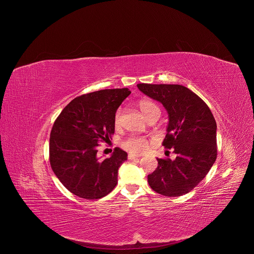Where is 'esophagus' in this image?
<instances>
[{
  "instance_id": "obj_1",
  "label": "esophagus",
  "mask_w": 254,
  "mask_h": 254,
  "mask_svg": "<svg viewBox=\"0 0 254 254\" xmlns=\"http://www.w3.org/2000/svg\"><path fill=\"white\" fill-rule=\"evenodd\" d=\"M138 158H140V156H138V155L128 154V156H127V159H128V160H135V159H138Z\"/></svg>"
}]
</instances>
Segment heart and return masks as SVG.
<instances>
[{"label":"heart","instance_id":"obj_1","mask_svg":"<svg viewBox=\"0 0 254 254\" xmlns=\"http://www.w3.org/2000/svg\"><path fill=\"white\" fill-rule=\"evenodd\" d=\"M138 107L142 115L147 120H150L153 117L160 116L161 112L159 106L151 101V100H140L138 102ZM121 118H122V111L119 110L115 116V125L118 127L121 124ZM122 147L132 154H140L143 151H146L148 148V140L141 137V136H130L125 139L122 142Z\"/></svg>","mask_w":254,"mask_h":254}]
</instances>
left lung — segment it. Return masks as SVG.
<instances>
[{"mask_svg":"<svg viewBox=\"0 0 254 254\" xmlns=\"http://www.w3.org/2000/svg\"><path fill=\"white\" fill-rule=\"evenodd\" d=\"M139 91L161 102L168 113L165 148H174L175 160L157 159L148 176L157 193L178 197L193 190L216 161L217 125L208 105L192 90L179 84H136Z\"/></svg>","mask_w":254,"mask_h":254,"instance_id":"obj_1","label":"left lung"}]
</instances>
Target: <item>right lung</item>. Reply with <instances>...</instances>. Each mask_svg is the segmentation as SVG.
Returning <instances> with one entry per match:
<instances>
[{
    "mask_svg": "<svg viewBox=\"0 0 254 254\" xmlns=\"http://www.w3.org/2000/svg\"><path fill=\"white\" fill-rule=\"evenodd\" d=\"M128 88L102 89L71 100L50 133V165L63 186L80 198L100 199L118 183L127 154L116 148L111 158L97 157V146L115 132V116Z\"/></svg>",
    "mask_w": 254,
    "mask_h": 254,
    "instance_id": "right-lung-1",
    "label": "right lung"
}]
</instances>
